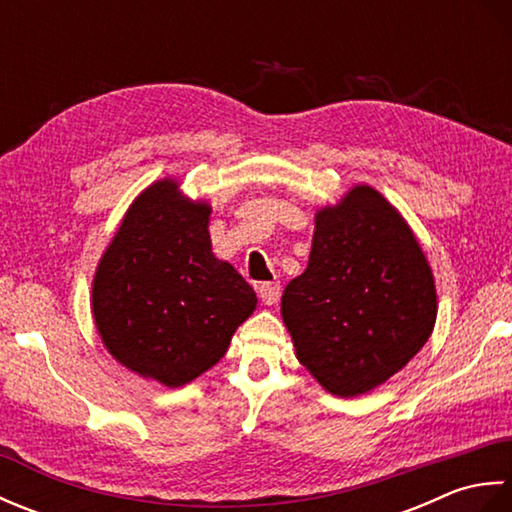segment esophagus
I'll return each instance as SVG.
<instances>
[{
	"label": "esophagus",
	"mask_w": 512,
	"mask_h": 512,
	"mask_svg": "<svg viewBox=\"0 0 512 512\" xmlns=\"http://www.w3.org/2000/svg\"><path fill=\"white\" fill-rule=\"evenodd\" d=\"M279 290L281 286L277 281H264V284L257 286V295L262 299V303H266V306H275L279 299Z\"/></svg>",
	"instance_id": "esophagus-1"
}]
</instances>
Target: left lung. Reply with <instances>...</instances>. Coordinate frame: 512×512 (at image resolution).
Returning <instances> with one entry per match:
<instances>
[{
  "mask_svg": "<svg viewBox=\"0 0 512 512\" xmlns=\"http://www.w3.org/2000/svg\"><path fill=\"white\" fill-rule=\"evenodd\" d=\"M299 363L325 391L354 398L383 385L429 341L433 270L405 217L356 184L314 213L308 268L281 295Z\"/></svg>",
  "mask_w": 512,
  "mask_h": 512,
  "instance_id": "obj_1",
  "label": "left lung"
}]
</instances>
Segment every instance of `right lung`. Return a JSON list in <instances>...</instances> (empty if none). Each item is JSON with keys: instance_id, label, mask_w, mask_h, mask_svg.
<instances>
[{"instance_id": "add662e5", "label": "right lung", "mask_w": 512, "mask_h": 512, "mask_svg": "<svg viewBox=\"0 0 512 512\" xmlns=\"http://www.w3.org/2000/svg\"><path fill=\"white\" fill-rule=\"evenodd\" d=\"M211 204L162 178L129 204L92 281V314L118 363L182 387L226 354L255 290L213 255Z\"/></svg>"}]
</instances>
